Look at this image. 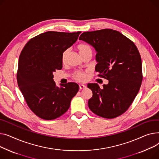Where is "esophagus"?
<instances>
[{
	"instance_id": "obj_1",
	"label": "esophagus",
	"mask_w": 159,
	"mask_h": 159,
	"mask_svg": "<svg viewBox=\"0 0 159 159\" xmlns=\"http://www.w3.org/2000/svg\"><path fill=\"white\" fill-rule=\"evenodd\" d=\"M79 87H80V89H84L86 88V86L84 85H82V84H81V85H80Z\"/></svg>"
}]
</instances>
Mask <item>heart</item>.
Returning <instances> with one entry per match:
<instances>
[{
  "mask_svg": "<svg viewBox=\"0 0 159 159\" xmlns=\"http://www.w3.org/2000/svg\"><path fill=\"white\" fill-rule=\"evenodd\" d=\"M77 49H78L81 56L84 54H85V53H87V52H92V49L90 48V47L85 43L79 44L77 46ZM67 52H68L67 50H65L62 54L63 62H64L65 59H66ZM74 78L79 81H84L86 80L87 76H86V74L85 73L81 72H76L74 74Z\"/></svg>",
  "mask_w": 159,
  "mask_h": 159,
  "instance_id": "1",
  "label": "heart"
}]
</instances>
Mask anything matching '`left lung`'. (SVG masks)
<instances>
[{"label": "left lung", "mask_w": 159, "mask_h": 159, "mask_svg": "<svg viewBox=\"0 0 159 159\" xmlns=\"http://www.w3.org/2000/svg\"><path fill=\"white\" fill-rule=\"evenodd\" d=\"M96 51L95 70L108 80L100 88L89 83L92 91L90 110L107 119L125 113L138 94L143 80L141 55L133 42L117 31L104 29L83 33L79 38Z\"/></svg>", "instance_id": "obj_1"}]
</instances>
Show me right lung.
<instances>
[{"mask_svg": "<svg viewBox=\"0 0 159 159\" xmlns=\"http://www.w3.org/2000/svg\"><path fill=\"white\" fill-rule=\"evenodd\" d=\"M81 31H48L28 42L19 57L17 83L28 107L41 119H57L69 109L79 90L76 83L56 85L53 72L62 69V54Z\"/></svg>", "mask_w": 159, "mask_h": 159, "instance_id": "obj_1", "label": "right lung"}]
</instances>
